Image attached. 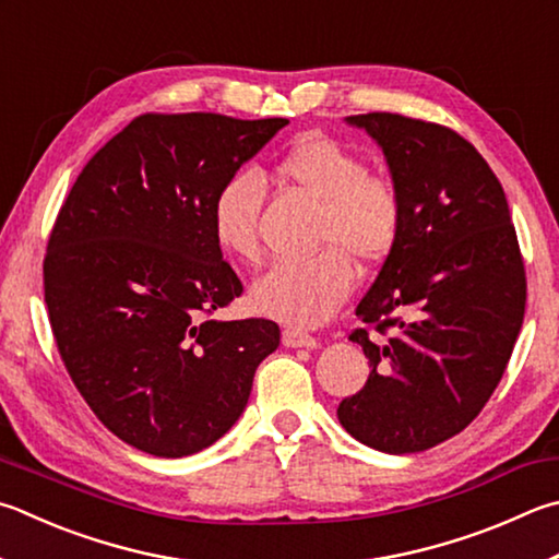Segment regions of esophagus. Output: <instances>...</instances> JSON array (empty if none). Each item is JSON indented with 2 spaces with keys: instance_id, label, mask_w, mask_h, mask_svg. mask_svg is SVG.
Listing matches in <instances>:
<instances>
[{
  "instance_id": "obj_1",
  "label": "esophagus",
  "mask_w": 559,
  "mask_h": 559,
  "mask_svg": "<svg viewBox=\"0 0 559 559\" xmlns=\"http://www.w3.org/2000/svg\"><path fill=\"white\" fill-rule=\"evenodd\" d=\"M283 344L290 349H314L318 347V340L300 330H283Z\"/></svg>"
}]
</instances>
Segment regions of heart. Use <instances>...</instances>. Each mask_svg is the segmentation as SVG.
Returning a JSON list of instances; mask_svg holds the SVG:
<instances>
[{"label": "heart", "instance_id": "obj_1", "mask_svg": "<svg viewBox=\"0 0 559 559\" xmlns=\"http://www.w3.org/2000/svg\"><path fill=\"white\" fill-rule=\"evenodd\" d=\"M276 174L320 202L318 245L310 259H283L253 283L251 302L261 314L296 328H314L337 310L354 286V257L381 261L399 239L401 198L385 178L330 136H302L278 158ZM261 180L239 170L222 182L210 207L212 237L227 257L259 261Z\"/></svg>", "mask_w": 559, "mask_h": 559}]
</instances>
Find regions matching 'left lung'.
Returning <instances> with one entry per match:
<instances>
[{
	"label": "left lung",
	"mask_w": 559,
	"mask_h": 559,
	"mask_svg": "<svg viewBox=\"0 0 559 559\" xmlns=\"http://www.w3.org/2000/svg\"><path fill=\"white\" fill-rule=\"evenodd\" d=\"M383 151L401 231L354 330L369 379L337 408L367 448L408 454L462 432L499 385L525 312V271L499 178L456 131L389 111L344 119Z\"/></svg>",
	"instance_id": "left-lung-1"
}]
</instances>
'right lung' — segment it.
<instances>
[{
    "instance_id": "right-lung-1",
    "label": "right lung",
    "mask_w": 559,
    "mask_h": 559,
    "mask_svg": "<svg viewBox=\"0 0 559 559\" xmlns=\"http://www.w3.org/2000/svg\"><path fill=\"white\" fill-rule=\"evenodd\" d=\"M288 119L144 115L90 158L44 261L50 328L109 432L154 456L217 442L278 349L271 320H210L241 296L212 237L222 182Z\"/></svg>"
}]
</instances>
